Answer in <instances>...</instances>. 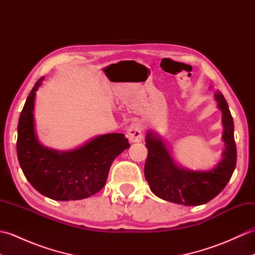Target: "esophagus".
<instances>
[{
  "mask_svg": "<svg viewBox=\"0 0 255 255\" xmlns=\"http://www.w3.org/2000/svg\"><path fill=\"white\" fill-rule=\"evenodd\" d=\"M128 138L131 142H140L142 140V127L139 123H133L128 128Z\"/></svg>",
  "mask_w": 255,
  "mask_h": 255,
  "instance_id": "1",
  "label": "esophagus"
}]
</instances>
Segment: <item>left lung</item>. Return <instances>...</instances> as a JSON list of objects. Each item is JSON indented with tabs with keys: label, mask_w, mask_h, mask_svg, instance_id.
Wrapping results in <instances>:
<instances>
[{
	"label": "left lung",
	"mask_w": 255,
	"mask_h": 255,
	"mask_svg": "<svg viewBox=\"0 0 255 255\" xmlns=\"http://www.w3.org/2000/svg\"><path fill=\"white\" fill-rule=\"evenodd\" d=\"M215 99L223 112V140L226 144L223 159L215 169L202 172L181 169L172 160L163 142L152 132H148L145 138L148 155L144 176L155 196L180 205L198 206L215 198L230 181L237 164L234 119L219 91L215 93Z\"/></svg>",
	"instance_id": "1"
}]
</instances>
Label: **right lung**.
I'll list each match as a JSON object with an SVG mask.
<instances>
[{
	"label": "right lung",
	"mask_w": 255,
	"mask_h": 255,
	"mask_svg": "<svg viewBox=\"0 0 255 255\" xmlns=\"http://www.w3.org/2000/svg\"><path fill=\"white\" fill-rule=\"evenodd\" d=\"M44 77L37 81L20 113L17 158L27 180L40 194L55 200L88 198L104 187L114 159L130 144L124 133L99 136L66 152L42 147L34 131V99Z\"/></svg>",
	"instance_id": "1"
}]
</instances>
